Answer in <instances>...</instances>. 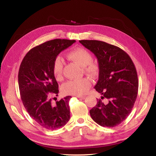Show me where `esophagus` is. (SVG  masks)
<instances>
[{"instance_id":"obj_1","label":"esophagus","mask_w":156,"mask_h":156,"mask_svg":"<svg viewBox=\"0 0 156 156\" xmlns=\"http://www.w3.org/2000/svg\"><path fill=\"white\" fill-rule=\"evenodd\" d=\"M77 98H79V99H81V100H84V98H85V96H76Z\"/></svg>"}]
</instances>
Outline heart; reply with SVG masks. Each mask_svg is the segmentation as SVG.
Masks as SVG:
<instances>
[{
    "label": "heart",
    "mask_w": 156,
    "mask_h": 156,
    "mask_svg": "<svg viewBox=\"0 0 156 156\" xmlns=\"http://www.w3.org/2000/svg\"><path fill=\"white\" fill-rule=\"evenodd\" d=\"M68 58L83 67L84 72L92 76L96 75L99 71L98 64L92 61V55L83 48H77L70 51ZM64 62L60 56L56 57L53 64V73L55 79L58 81L63 79ZM91 82L88 78L84 77L77 81H69L62 87V91L67 95L81 96L85 94L90 88Z\"/></svg>",
    "instance_id": "1"
}]
</instances>
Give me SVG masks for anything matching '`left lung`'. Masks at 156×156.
<instances>
[{"label":"left lung","mask_w":156,"mask_h":156,"mask_svg":"<svg viewBox=\"0 0 156 156\" xmlns=\"http://www.w3.org/2000/svg\"><path fill=\"white\" fill-rule=\"evenodd\" d=\"M95 55L99 64V79L94 87L102 96L90 110L94 122L113 127L129 116L138 93L137 73L130 56L119 47L98 40H80ZM106 98L108 102L103 103Z\"/></svg>","instance_id":"1"}]
</instances>
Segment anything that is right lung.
I'll return each mask as SVG.
<instances>
[{
	"label": "right lung",
	"mask_w": 156,
	"mask_h": 156,
	"mask_svg": "<svg viewBox=\"0 0 156 156\" xmlns=\"http://www.w3.org/2000/svg\"><path fill=\"white\" fill-rule=\"evenodd\" d=\"M75 40L55 39L31 49L23 58L18 73L22 102L33 120L44 128H60L70 119L68 96L52 103V94L58 96V84L53 73V64L61 51Z\"/></svg>",
	"instance_id": "obj_1"
}]
</instances>
